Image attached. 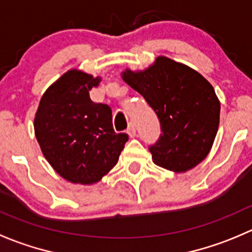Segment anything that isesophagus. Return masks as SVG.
Returning a JSON list of instances; mask_svg holds the SVG:
<instances>
[{
  "label": "esophagus",
  "mask_w": 252,
  "mask_h": 252,
  "mask_svg": "<svg viewBox=\"0 0 252 252\" xmlns=\"http://www.w3.org/2000/svg\"><path fill=\"white\" fill-rule=\"evenodd\" d=\"M126 133L129 134V136H130V138H134V136H136V129H135V126H134L133 123L129 124Z\"/></svg>",
  "instance_id": "34e87169"
}]
</instances>
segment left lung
<instances>
[{
    "mask_svg": "<svg viewBox=\"0 0 252 252\" xmlns=\"http://www.w3.org/2000/svg\"><path fill=\"white\" fill-rule=\"evenodd\" d=\"M122 79L156 112L162 134L150 147L152 161L175 173L190 171L210 154L220 126V102L213 86L192 68L158 56Z\"/></svg>",
    "mask_w": 252,
    "mask_h": 252,
    "instance_id": "8db88e82",
    "label": "left lung"
}]
</instances>
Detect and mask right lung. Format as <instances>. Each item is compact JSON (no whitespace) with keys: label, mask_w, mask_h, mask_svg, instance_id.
<instances>
[{"label":"right lung","mask_w":252,"mask_h":252,"mask_svg":"<svg viewBox=\"0 0 252 252\" xmlns=\"http://www.w3.org/2000/svg\"><path fill=\"white\" fill-rule=\"evenodd\" d=\"M100 81L79 69L68 70L48 86L35 113V136L45 158L74 184L100 182L128 141V134L114 133L111 108L91 101L89 91Z\"/></svg>","instance_id":"right-lung-1"}]
</instances>
